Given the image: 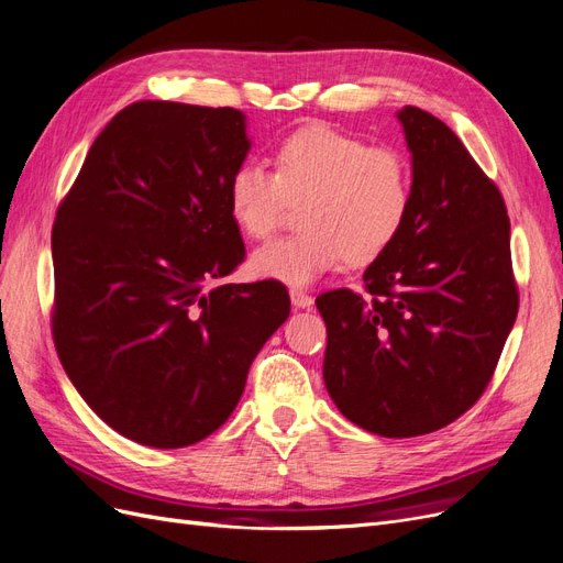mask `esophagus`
I'll list each match as a JSON object with an SVG mask.
<instances>
[{"label": "esophagus", "mask_w": 563, "mask_h": 563, "mask_svg": "<svg viewBox=\"0 0 563 563\" xmlns=\"http://www.w3.org/2000/svg\"><path fill=\"white\" fill-rule=\"evenodd\" d=\"M291 305L296 310H310L314 305V298L305 291H298V288H291Z\"/></svg>", "instance_id": "obj_1"}]
</instances>
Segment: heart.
Here are the masks:
<instances>
[{"label":"heart","mask_w":563,"mask_h":563,"mask_svg":"<svg viewBox=\"0 0 563 563\" xmlns=\"http://www.w3.org/2000/svg\"><path fill=\"white\" fill-rule=\"evenodd\" d=\"M275 164L277 174L242 162L228 180L230 218L249 240H265L288 201H302V232L253 251L258 279L308 288L347 261L366 265L397 242L411 213V168L401 152L368 147L329 124L286 135Z\"/></svg>","instance_id":"b5f03b06"}]
</instances>
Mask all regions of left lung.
<instances>
[{
	"label": "left lung",
	"mask_w": 563,
	"mask_h": 563,
	"mask_svg": "<svg viewBox=\"0 0 563 563\" xmlns=\"http://www.w3.org/2000/svg\"><path fill=\"white\" fill-rule=\"evenodd\" d=\"M397 119L411 152V213L366 267V298L350 288L317 298L333 404L389 439L463 416L486 389L519 310L498 187L441 119L411 106Z\"/></svg>",
	"instance_id": "1"
}]
</instances>
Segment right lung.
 I'll use <instances>...</instances> for the list:
<instances>
[{"label": "right lung", "mask_w": 563, "mask_h": 563, "mask_svg": "<svg viewBox=\"0 0 563 563\" xmlns=\"http://www.w3.org/2000/svg\"><path fill=\"white\" fill-rule=\"evenodd\" d=\"M246 114L141 100L112 117L60 203L54 340L91 411L152 449L207 439L291 312L272 282L223 284L244 261L228 180Z\"/></svg>", "instance_id": "right-lung-1"}]
</instances>
